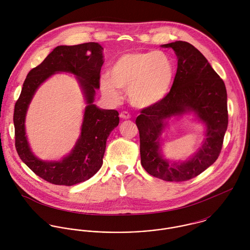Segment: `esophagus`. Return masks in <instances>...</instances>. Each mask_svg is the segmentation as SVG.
Listing matches in <instances>:
<instances>
[{"label": "esophagus", "instance_id": "1", "mask_svg": "<svg viewBox=\"0 0 250 250\" xmlns=\"http://www.w3.org/2000/svg\"><path fill=\"white\" fill-rule=\"evenodd\" d=\"M119 116H120V118H122V119H129V118L131 117V114H130L128 111L123 110V111L120 112Z\"/></svg>", "mask_w": 250, "mask_h": 250}]
</instances>
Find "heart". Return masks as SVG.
<instances>
[{"label":"heart","instance_id":"obj_1","mask_svg":"<svg viewBox=\"0 0 250 250\" xmlns=\"http://www.w3.org/2000/svg\"><path fill=\"white\" fill-rule=\"evenodd\" d=\"M108 75L101 80V89L106 96L117 100L121 88L129 90L133 105L150 107L168 93L174 78V64L163 51L127 53L117 59Z\"/></svg>","mask_w":250,"mask_h":250}]
</instances>
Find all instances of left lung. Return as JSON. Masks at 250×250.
I'll return each mask as SVG.
<instances>
[{
  "mask_svg": "<svg viewBox=\"0 0 250 250\" xmlns=\"http://www.w3.org/2000/svg\"><path fill=\"white\" fill-rule=\"evenodd\" d=\"M163 46L175 51L177 72L166 97L143 108L136 119L141 160L143 168L150 175L167 182H184L206 170L221 152L228 126L227 92L222 79L193 45L175 41ZM188 110L194 111L207 123V140L189 161L171 164L159 154L157 140L164 127L165 119Z\"/></svg>",
  "mask_w": 250,
  "mask_h": 250,
  "instance_id": "obj_1",
  "label": "left lung"
}]
</instances>
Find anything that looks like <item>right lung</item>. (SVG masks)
<instances>
[{
	"label": "right lung",
	"instance_id": "right-lung-1",
	"mask_svg": "<svg viewBox=\"0 0 250 250\" xmlns=\"http://www.w3.org/2000/svg\"><path fill=\"white\" fill-rule=\"evenodd\" d=\"M103 48L95 42L74 46H58L33 68L23 83L15 103L13 123L15 148L20 159L40 178L61 186H72L91 178L102 167L106 142L119 123L115 109H99L92 104L95 88L100 86ZM78 76L89 106L86 109L82 134L72 154L60 162H42L32 155L24 136V115L37 87L56 71Z\"/></svg>",
	"mask_w": 250,
	"mask_h": 250
}]
</instances>
